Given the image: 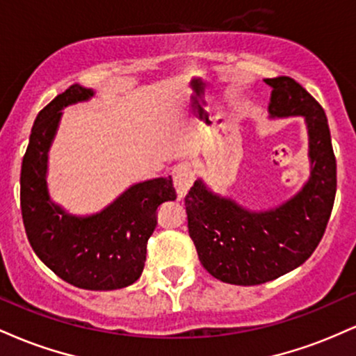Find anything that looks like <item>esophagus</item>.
Instances as JSON below:
<instances>
[{"mask_svg":"<svg viewBox=\"0 0 356 356\" xmlns=\"http://www.w3.org/2000/svg\"><path fill=\"white\" fill-rule=\"evenodd\" d=\"M172 181L175 192H177V197L182 199L187 194V191L191 189L192 182H194V170L189 162H181L172 169Z\"/></svg>","mask_w":356,"mask_h":356,"instance_id":"34e87169","label":"esophagus"}]
</instances>
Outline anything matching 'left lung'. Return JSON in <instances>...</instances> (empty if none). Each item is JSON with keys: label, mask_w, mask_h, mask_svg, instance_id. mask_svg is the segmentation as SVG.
<instances>
[{"label": "left lung", "mask_w": 356, "mask_h": 356, "mask_svg": "<svg viewBox=\"0 0 356 356\" xmlns=\"http://www.w3.org/2000/svg\"><path fill=\"white\" fill-rule=\"evenodd\" d=\"M271 117L303 115L312 175L295 197L264 212L244 209L195 181L186 195L187 227L206 271L222 283L254 286L303 264L325 234L337 194V159L325 110L289 76L264 80Z\"/></svg>", "instance_id": "8db88e82"}]
</instances>
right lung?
<instances>
[{
  "label": "right lung",
  "mask_w": 356,
  "mask_h": 356,
  "mask_svg": "<svg viewBox=\"0 0 356 356\" xmlns=\"http://www.w3.org/2000/svg\"><path fill=\"white\" fill-rule=\"evenodd\" d=\"M93 95L72 85L36 117L24 152L19 201L28 241L36 256L63 281L81 289L108 291L140 277L147 241L157 226L161 204L175 201L172 179L136 184L100 214L75 218L50 201L47 189L48 150L61 108Z\"/></svg>",
  "instance_id": "obj_1"
}]
</instances>
